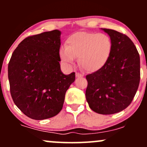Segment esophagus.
Returning a JSON list of instances; mask_svg holds the SVG:
<instances>
[{"label":"esophagus","mask_w":147,"mask_h":147,"mask_svg":"<svg viewBox=\"0 0 147 147\" xmlns=\"http://www.w3.org/2000/svg\"><path fill=\"white\" fill-rule=\"evenodd\" d=\"M83 75H82V74L79 73V72H76V77H78V78H79V77H83Z\"/></svg>","instance_id":"obj_1"}]
</instances>
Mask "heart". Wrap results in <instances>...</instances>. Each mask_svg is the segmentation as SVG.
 I'll list each match as a JSON object with an SVG mask.
<instances>
[{"mask_svg":"<svg viewBox=\"0 0 147 147\" xmlns=\"http://www.w3.org/2000/svg\"><path fill=\"white\" fill-rule=\"evenodd\" d=\"M113 50L111 38L106 34L78 32L70 35L66 46L60 49L61 59L68 65L74 64L79 57V64L88 72L99 71L109 61Z\"/></svg>","mask_w":147,"mask_h":147,"instance_id":"b5f03b06","label":"heart"}]
</instances>
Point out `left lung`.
I'll list each match as a JSON object with an SVG mask.
<instances>
[{
  "label": "left lung",
  "instance_id": "left-lung-1",
  "mask_svg": "<svg viewBox=\"0 0 147 147\" xmlns=\"http://www.w3.org/2000/svg\"><path fill=\"white\" fill-rule=\"evenodd\" d=\"M101 30L110 36L113 50L104 68L86 76V98L95 113L111 115L123 111L132 102L140 79V59L126 35L113 30Z\"/></svg>",
  "mask_w": 147,
  "mask_h": 147
}]
</instances>
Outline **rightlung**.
Wrapping results in <instances>:
<instances>
[{"instance_id":"right-lung-1","label":"right lung","mask_w":147,"mask_h":147,"mask_svg":"<svg viewBox=\"0 0 147 147\" xmlns=\"http://www.w3.org/2000/svg\"><path fill=\"white\" fill-rule=\"evenodd\" d=\"M61 32L58 30L28 36L15 49L8 64L10 92L25 115L42 120L57 115L75 73L61 70Z\"/></svg>"}]
</instances>
